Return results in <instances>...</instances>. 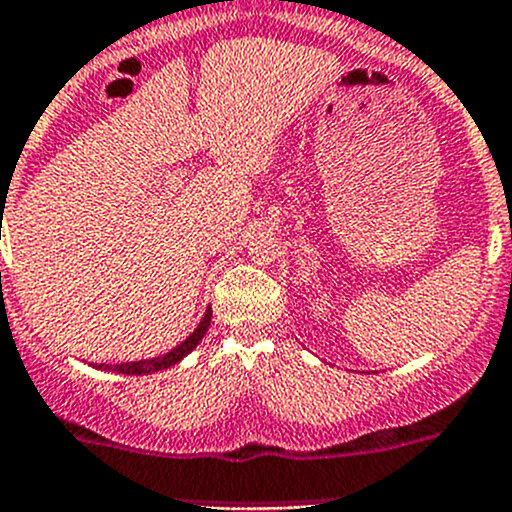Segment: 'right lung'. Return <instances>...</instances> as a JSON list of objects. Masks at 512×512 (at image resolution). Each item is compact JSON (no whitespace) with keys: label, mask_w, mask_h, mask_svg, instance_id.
Returning <instances> with one entry per match:
<instances>
[{"label":"right lung","mask_w":512,"mask_h":512,"mask_svg":"<svg viewBox=\"0 0 512 512\" xmlns=\"http://www.w3.org/2000/svg\"><path fill=\"white\" fill-rule=\"evenodd\" d=\"M209 325H211V308L204 313V318H201V323L196 325L194 333L189 335V338L184 340L182 345H177V347H174V350L167 352V355L153 357V359H140V362L99 364V369H109V372H119V374H128V376H140V374H153V372H160V369L174 367V364H177L179 359L187 357L189 352H192L194 347L199 345L201 338H204V335H206V330H209Z\"/></svg>","instance_id":"add662e5"}]
</instances>
